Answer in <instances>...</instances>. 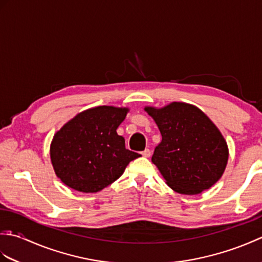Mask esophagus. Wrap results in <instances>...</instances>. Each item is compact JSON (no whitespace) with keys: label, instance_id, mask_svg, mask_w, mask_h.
<instances>
[{"label":"esophagus","instance_id":"obj_1","mask_svg":"<svg viewBox=\"0 0 262 262\" xmlns=\"http://www.w3.org/2000/svg\"><path fill=\"white\" fill-rule=\"evenodd\" d=\"M142 155L144 158H149L151 157V151H149L148 148H146V149H144V151L142 152Z\"/></svg>","mask_w":262,"mask_h":262}]
</instances>
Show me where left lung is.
Segmentation results:
<instances>
[{
	"instance_id": "8db88e82",
	"label": "left lung",
	"mask_w": 262,
	"mask_h": 262,
	"mask_svg": "<svg viewBox=\"0 0 262 262\" xmlns=\"http://www.w3.org/2000/svg\"><path fill=\"white\" fill-rule=\"evenodd\" d=\"M144 110L162 135L152 162L166 185L178 193L198 194L221 179L229 147L219 128L202 110L186 102Z\"/></svg>"
}]
</instances>
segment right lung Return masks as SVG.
I'll use <instances>...</instances> for the list:
<instances>
[{
    "label": "right lung",
    "instance_id": "right-lung-1",
    "mask_svg": "<svg viewBox=\"0 0 262 262\" xmlns=\"http://www.w3.org/2000/svg\"><path fill=\"white\" fill-rule=\"evenodd\" d=\"M129 109L99 105L77 114L55 133L51 160L64 185L80 192H98L124 173L141 155L125 146L117 128Z\"/></svg>",
    "mask_w": 262,
    "mask_h": 262
}]
</instances>
